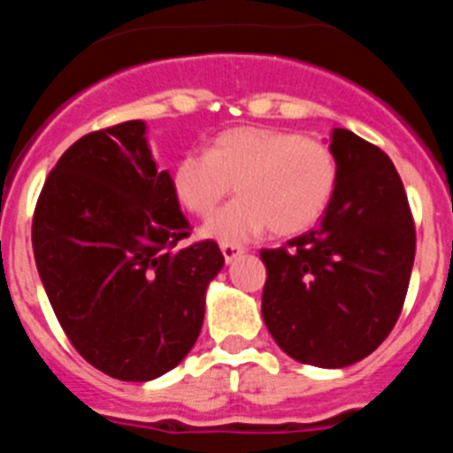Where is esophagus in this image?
<instances>
[{"label": "esophagus", "instance_id": "34e87169", "mask_svg": "<svg viewBox=\"0 0 453 453\" xmlns=\"http://www.w3.org/2000/svg\"><path fill=\"white\" fill-rule=\"evenodd\" d=\"M242 247L240 245H234V242H222V256H224V261L231 263L234 258H238L240 254H242Z\"/></svg>", "mask_w": 453, "mask_h": 453}]
</instances>
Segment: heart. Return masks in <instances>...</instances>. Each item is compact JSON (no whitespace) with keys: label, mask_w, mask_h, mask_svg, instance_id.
Segmentation results:
<instances>
[{"label":"heart","mask_w":453,"mask_h":453,"mask_svg":"<svg viewBox=\"0 0 453 453\" xmlns=\"http://www.w3.org/2000/svg\"><path fill=\"white\" fill-rule=\"evenodd\" d=\"M338 158L326 142L279 127H235L188 151L172 170V190L188 213L206 218L231 192L238 199L208 219L203 235L245 242L270 226L297 235L319 222L335 195Z\"/></svg>","instance_id":"1"}]
</instances>
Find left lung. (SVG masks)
<instances>
[{"instance_id": "8db88e82", "label": "left lung", "mask_w": 453, "mask_h": 453, "mask_svg": "<svg viewBox=\"0 0 453 453\" xmlns=\"http://www.w3.org/2000/svg\"><path fill=\"white\" fill-rule=\"evenodd\" d=\"M331 150L340 179L322 222L263 250V319L306 365L347 367L381 345L402 315L415 261V222L386 151L347 129Z\"/></svg>"}]
</instances>
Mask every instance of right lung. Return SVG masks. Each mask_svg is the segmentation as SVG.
I'll return each mask as SVG.
<instances>
[{
  "label": "right lung",
  "mask_w": 453,
  "mask_h": 453,
  "mask_svg": "<svg viewBox=\"0 0 453 453\" xmlns=\"http://www.w3.org/2000/svg\"><path fill=\"white\" fill-rule=\"evenodd\" d=\"M192 226L158 170L145 122L79 138L40 190L35 265L72 347L119 381H151L186 358L206 286L224 265L215 240L179 247Z\"/></svg>",
  "instance_id": "obj_1"
}]
</instances>
